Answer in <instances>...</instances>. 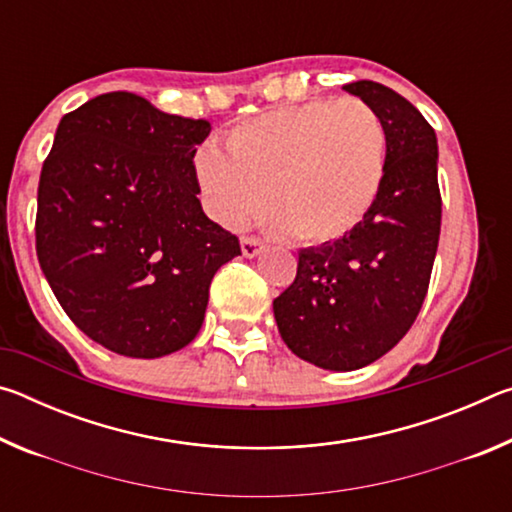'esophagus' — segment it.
Returning a JSON list of instances; mask_svg holds the SVG:
<instances>
[{
  "label": "esophagus",
  "instance_id": "obj_1",
  "mask_svg": "<svg viewBox=\"0 0 512 512\" xmlns=\"http://www.w3.org/2000/svg\"><path fill=\"white\" fill-rule=\"evenodd\" d=\"M262 248L264 244L257 237H241V253H244V257H257L262 253Z\"/></svg>",
  "mask_w": 512,
  "mask_h": 512
}]
</instances>
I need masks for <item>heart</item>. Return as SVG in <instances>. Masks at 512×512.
<instances>
[{
	"label": "heart",
	"instance_id": "b5f03b06",
	"mask_svg": "<svg viewBox=\"0 0 512 512\" xmlns=\"http://www.w3.org/2000/svg\"><path fill=\"white\" fill-rule=\"evenodd\" d=\"M386 126L361 99L277 106L239 121L225 149L196 153V178L214 221L239 228L264 214L305 244L348 237L375 207L386 176Z\"/></svg>",
	"mask_w": 512,
	"mask_h": 512
}]
</instances>
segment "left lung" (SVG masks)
Instances as JSON below:
<instances>
[{
  "label": "left lung",
  "mask_w": 512,
  "mask_h": 512,
  "mask_svg": "<svg viewBox=\"0 0 512 512\" xmlns=\"http://www.w3.org/2000/svg\"><path fill=\"white\" fill-rule=\"evenodd\" d=\"M386 126V176L357 230L298 253L291 287L273 300L284 343L325 370H357L395 348L427 296L440 237L438 142L402 94L375 81L343 85Z\"/></svg>",
  "instance_id": "8db88e82"
}]
</instances>
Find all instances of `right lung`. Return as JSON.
<instances>
[{
    "label": "right lung",
    "mask_w": 512,
    "mask_h": 512,
    "mask_svg": "<svg viewBox=\"0 0 512 512\" xmlns=\"http://www.w3.org/2000/svg\"><path fill=\"white\" fill-rule=\"evenodd\" d=\"M210 131L133 92L60 119L40 173L36 253L65 314L110 352L158 359L192 343L214 273L241 255L196 198L194 155Z\"/></svg>",
    "instance_id": "obj_1"
}]
</instances>
